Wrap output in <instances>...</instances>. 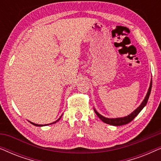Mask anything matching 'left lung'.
Segmentation results:
<instances>
[{"label":"left lung","mask_w":161,"mask_h":161,"mask_svg":"<svg viewBox=\"0 0 161 161\" xmlns=\"http://www.w3.org/2000/svg\"><path fill=\"white\" fill-rule=\"evenodd\" d=\"M152 83H153V82H152V80H151L150 86H149L148 92H147V94L146 97H145L144 101H143L142 104L140 105V106L138 107L137 109H136L135 111L133 112V113H131L130 114V115L125 116V117H122V118L108 119V118H105V117H104V116H103L102 115H100V114H99L98 112L96 111V110H94V112H95V114L97 115L98 117L100 118L103 122L106 123V124L114 125V126H121V125L128 124L129 122H130L131 121L133 120L138 114L140 113V111H142V110L144 108V107L145 106V105H146V104L147 103V101H148L149 97V95H150V92H151V89H152Z\"/></svg>","instance_id":"8db88e82"}]
</instances>
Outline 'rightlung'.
Wrapping results in <instances>:
<instances>
[{
  "instance_id": "right-lung-1",
  "label": "right lung",
  "mask_w": 161,
  "mask_h": 161,
  "mask_svg": "<svg viewBox=\"0 0 161 161\" xmlns=\"http://www.w3.org/2000/svg\"><path fill=\"white\" fill-rule=\"evenodd\" d=\"M61 117L60 118H59L58 119V120H56V122H53V123H51V124H54V123H56V122H58V121L59 120V119H61ZM31 124L32 125H35V126H39V127H40V126H43V125H37V124H34V123H33V122H31ZM51 124H50V125H51ZM45 125H44V126H45Z\"/></svg>"
}]
</instances>
